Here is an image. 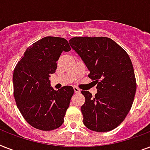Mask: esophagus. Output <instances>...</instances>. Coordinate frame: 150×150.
<instances>
[{"mask_svg": "<svg viewBox=\"0 0 150 150\" xmlns=\"http://www.w3.org/2000/svg\"><path fill=\"white\" fill-rule=\"evenodd\" d=\"M74 91H75V93H80V89H79V88H77V87H74Z\"/></svg>", "mask_w": 150, "mask_h": 150, "instance_id": "1", "label": "esophagus"}]
</instances>
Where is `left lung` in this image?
Masks as SVG:
<instances>
[{
    "label": "left lung",
    "mask_w": 150,
    "mask_h": 150,
    "mask_svg": "<svg viewBox=\"0 0 150 150\" xmlns=\"http://www.w3.org/2000/svg\"><path fill=\"white\" fill-rule=\"evenodd\" d=\"M69 43L89 71L88 76L97 84L95 96L82 91L85 126L98 132L113 130L125 120L135 98L136 81L130 57L107 37H74Z\"/></svg>",
    "instance_id": "left-lung-1"
}]
</instances>
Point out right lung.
Masks as SVG:
<instances>
[{"label":"right lung","instance_id":"obj_1","mask_svg":"<svg viewBox=\"0 0 150 150\" xmlns=\"http://www.w3.org/2000/svg\"><path fill=\"white\" fill-rule=\"evenodd\" d=\"M65 39L47 36L27 48L13 74L14 96L25 121L34 128L51 131L64 123L74 89L54 90L50 77L63 51H70Z\"/></svg>","mask_w":150,"mask_h":150}]
</instances>
